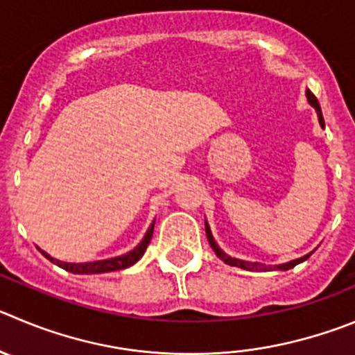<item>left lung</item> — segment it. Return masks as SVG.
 I'll return each mask as SVG.
<instances>
[{"label":"left lung","instance_id":"1","mask_svg":"<svg viewBox=\"0 0 355 355\" xmlns=\"http://www.w3.org/2000/svg\"><path fill=\"white\" fill-rule=\"evenodd\" d=\"M306 99H308V103H310V105H312L313 108H315V112H317V117H319V124H320V128L324 129V117H322V110H320V105H319V101H317V98L315 96H313V92L310 91V89H306ZM205 231H207V238H208V243H210V247L214 248V252L217 254V257L220 261H224V263L226 264H230V266H236V268H241V270H248V271H254V270H263V271H266V270H280V271H286V270H291V268H294L296 266V264H300V263H303V261H306L308 257L312 256V252L310 254H306V256H303V257H297V259H293V261H289V263H282V264H275V266H266V264H261V263H252V261H243V259H236V257H231L230 254H226L223 250V248L218 247V243L217 241H215V238H214V234H211V230H210V226H208V223L207 220H205Z\"/></svg>","mask_w":355,"mask_h":355}]
</instances>
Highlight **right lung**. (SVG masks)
Wrapping results in <instances>:
<instances>
[{
  "mask_svg": "<svg viewBox=\"0 0 355 355\" xmlns=\"http://www.w3.org/2000/svg\"><path fill=\"white\" fill-rule=\"evenodd\" d=\"M154 224H155V220L150 224V226H148L145 236L141 238L140 243L132 248V250L122 254V256L110 257V259L92 261V263H66V261H59V259H55V257L49 256V254L45 252V250H42L40 247H38V250L43 254V256L47 257L49 261H52L54 264H58L59 268H62V270L69 271V273H75V275H94V273H108V271L124 270V268L132 266V264L138 263V261L141 259V256H144L145 250H147V245L150 243L152 233H154Z\"/></svg>",
  "mask_w": 355,
  "mask_h": 355,
  "instance_id": "1",
  "label": "right lung"
}]
</instances>
